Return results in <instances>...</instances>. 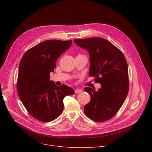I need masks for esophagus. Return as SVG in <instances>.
I'll list each match as a JSON object with an SVG mask.
<instances>
[{"label":"esophagus","mask_w":152,"mask_h":152,"mask_svg":"<svg viewBox=\"0 0 152 152\" xmlns=\"http://www.w3.org/2000/svg\"><path fill=\"white\" fill-rule=\"evenodd\" d=\"M75 93H81V92H82V90H81V89H79V88H76V89L75 90Z\"/></svg>","instance_id":"esophagus-1"}]
</instances>
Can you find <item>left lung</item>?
I'll return each instance as SVG.
<instances>
[{"mask_svg": "<svg viewBox=\"0 0 152 152\" xmlns=\"http://www.w3.org/2000/svg\"><path fill=\"white\" fill-rule=\"evenodd\" d=\"M75 44L90 55L89 76L101 84L96 91L90 87L84 90L91 96L84 106V113L91 120L102 122L113 117L123 105L129 91L127 63L123 53L111 42L93 37L75 39Z\"/></svg>", "mask_w": 152, "mask_h": 152, "instance_id": "left-lung-1", "label": "left lung"}]
</instances>
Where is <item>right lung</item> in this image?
<instances>
[{
  "instance_id": "1",
  "label": "right lung",
  "mask_w": 152,
  "mask_h": 152,
  "mask_svg": "<svg viewBox=\"0 0 152 152\" xmlns=\"http://www.w3.org/2000/svg\"><path fill=\"white\" fill-rule=\"evenodd\" d=\"M72 44V40L45 41L27 50L20 62L18 97L28 113L41 121L58 118L64 110V98L75 94L66 85L56 86L49 75L54 72L58 58Z\"/></svg>"
}]
</instances>
